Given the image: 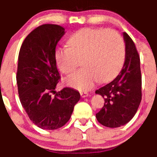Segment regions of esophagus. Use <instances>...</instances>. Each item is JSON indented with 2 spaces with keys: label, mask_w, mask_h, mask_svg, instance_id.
I'll return each instance as SVG.
<instances>
[{
  "label": "esophagus",
  "mask_w": 157,
  "mask_h": 157,
  "mask_svg": "<svg viewBox=\"0 0 157 157\" xmlns=\"http://www.w3.org/2000/svg\"><path fill=\"white\" fill-rule=\"evenodd\" d=\"M80 95H81L82 97L85 98V97H87V96H89V93H87V92L83 91V92H81V93H80Z\"/></svg>",
  "instance_id": "34e87169"
}]
</instances>
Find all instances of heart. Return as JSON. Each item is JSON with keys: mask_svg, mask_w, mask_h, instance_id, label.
Listing matches in <instances>:
<instances>
[{"mask_svg": "<svg viewBox=\"0 0 157 157\" xmlns=\"http://www.w3.org/2000/svg\"><path fill=\"white\" fill-rule=\"evenodd\" d=\"M126 47L122 36L115 30L83 28L70 35L65 48L54 54L56 66L62 74L71 75L79 65L80 71L67 83L79 90H88L99 79L108 82L115 78L124 65Z\"/></svg>", "mask_w": 157, "mask_h": 157, "instance_id": "obj_1", "label": "heart"}]
</instances>
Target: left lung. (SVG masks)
<instances>
[{
  "mask_svg": "<svg viewBox=\"0 0 157 157\" xmlns=\"http://www.w3.org/2000/svg\"><path fill=\"white\" fill-rule=\"evenodd\" d=\"M126 56L122 70L112 82L96 90L105 104L96 117L102 125L118 128L131 121L137 112L142 97L140 57L135 44L123 33Z\"/></svg>",
  "mask_w": 157,
  "mask_h": 157,
  "instance_id": "8db88e82",
  "label": "left lung"
}]
</instances>
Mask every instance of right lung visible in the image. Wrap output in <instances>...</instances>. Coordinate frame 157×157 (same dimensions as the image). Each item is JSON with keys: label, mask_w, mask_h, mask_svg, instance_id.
Returning <instances> with one entry per match:
<instances>
[{"label": "right lung", "mask_w": 157, "mask_h": 157, "mask_svg": "<svg viewBox=\"0 0 157 157\" xmlns=\"http://www.w3.org/2000/svg\"><path fill=\"white\" fill-rule=\"evenodd\" d=\"M64 34V28L58 25L38 26L26 36L19 53L17 83L20 102L29 119L42 129L64 126L80 99V93L72 88L55 91L61 76L54 54Z\"/></svg>", "instance_id": "add662e5"}]
</instances>
